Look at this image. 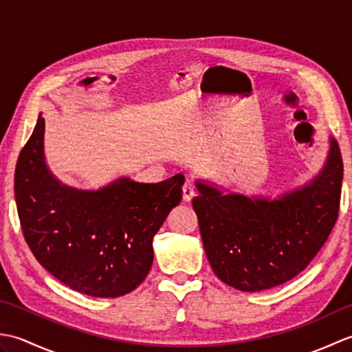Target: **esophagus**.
<instances>
[{"mask_svg":"<svg viewBox=\"0 0 352 352\" xmlns=\"http://www.w3.org/2000/svg\"><path fill=\"white\" fill-rule=\"evenodd\" d=\"M195 195H197L195 186H193L190 182H188L183 186V199L186 201V203H189V201Z\"/></svg>","mask_w":352,"mask_h":352,"instance_id":"34e87169","label":"esophagus"}]
</instances>
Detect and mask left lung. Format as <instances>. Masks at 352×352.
Masks as SVG:
<instances>
[{"mask_svg": "<svg viewBox=\"0 0 352 352\" xmlns=\"http://www.w3.org/2000/svg\"><path fill=\"white\" fill-rule=\"evenodd\" d=\"M343 163L330 138L322 170L281 197L223 193L198 180L192 199L213 272L243 292L266 290L294 278L315 258L339 216Z\"/></svg>", "mask_w": 352, "mask_h": 352, "instance_id": "1", "label": "left lung"}]
</instances>
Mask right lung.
<instances>
[{
    "label": "right lung",
    "instance_id": "obj_1",
    "mask_svg": "<svg viewBox=\"0 0 352 352\" xmlns=\"http://www.w3.org/2000/svg\"><path fill=\"white\" fill-rule=\"evenodd\" d=\"M43 133L39 115L14 170L25 242L51 275L80 294H130L151 269L153 237L180 204L184 175L153 184L122 177L98 190H80L50 172Z\"/></svg>",
    "mask_w": 352,
    "mask_h": 352
}]
</instances>
